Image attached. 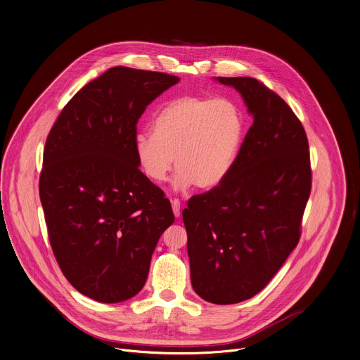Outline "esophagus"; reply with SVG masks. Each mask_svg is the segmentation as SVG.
<instances>
[{"instance_id":"34e87169","label":"esophagus","mask_w":360,"mask_h":360,"mask_svg":"<svg viewBox=\"0 0 360 360\" xmlns=\"http://www.w3.org/2000/svg\"><path fill=\"white\" fill-rule=\"evenodd\" d=\"M171 205H172V210H174L175 217H179V214H181V202H179V199H176V198L171 199Z\"/></svg>"}]
</instances>
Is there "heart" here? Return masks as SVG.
<instances>
[{"mask_svg":"<svg viewBox=\"0 0 360 360\" xmlns=\"http://www.w3.org/2000/svg\"><path fill=\"white\" fill-rule=\"evenodd\" d=\"M240 108L229 98L184 96L169 101L154 118L153 134L134 140L141 172L155 184L178 168L176 191L196 185L213 189L230 174L243 139Z\"/></svg>","mask_w":360,"mask_h":360,"instance_id":"obj_1","label":"heart"}]
</instances>
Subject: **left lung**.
<instances>
[{"mask_svg":"<svg viewBox=\"0 0 360 360\" xmlns=\"http://www.w3.org/2000/svg\"><path fill=\"white\" fill-rule=\"evenodd\" d=\"M242 94L255 122L227 178L182 210L191 281L207 302L259 294L298 245L311 193L305 130L291 107L253 77H216Z\"/></svg>","mask_w":360,"mask_h":360,"instance_id":"left-lung-1","label":"left lung"}]
</instances>
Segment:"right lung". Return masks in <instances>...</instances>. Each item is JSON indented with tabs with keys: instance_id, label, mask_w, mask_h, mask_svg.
<instances>
[{
	"instance_id": "obj_1",
	"label": "right lung",
	"mask_w": 360,
	"mask_h": 360,
	"mask_svg": "<svg viewBox=\"0 0 360 360\" xmlns=\"http://www.w3.org/2000/svg\"><path fill=\"white\" fill-rule=\"evenodd\" d=\"M178 82L111 68L69 100L46 139L39 196L49 242L68 281L94 301L137 295L175 220L162 189L140 171L134 140L147 105Z\"/></svg>"
}]
</instances>
